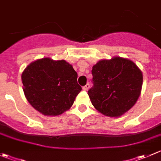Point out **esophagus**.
<instances>
[{
  "instance_id": "obj_1",
  "label": "esophagus",
  "mask_w": 161,
  "mask_h": 161,
  "mask_svg": "<svg viewBox=\"0 0 161 161\" xmlns=\"http://www.w3.org/2000/svg\"><path fill=\"white\" fill-rule=\"evenodd\" d=\"M89 88H90V84L87 83L86 85L82 87V90H85V91H86V90H88V89H89Z\"/></svg>"
}]
</instances>
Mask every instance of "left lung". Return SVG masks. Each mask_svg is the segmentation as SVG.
Returning a JSON list of instances; mask_svg holds the SVG:
<instances>
[{
    "label": "left lung",
    "instance_id": "left-lung-1",
    "mask_svg": "<svg viewBox=\"0 0 161 161\" xmlns=\"http://www.w3.org/2000/svg\"><path fill=\"white\" fill-rule=\"evenodd\" d=\"M92 104L103 115L117 117L131 108L139 97L142 73L134 62L121 57L101 60L92 69Z\"/></svg>",
    "mask_w": 161,
    "mask_h": 161
}]
</instances>
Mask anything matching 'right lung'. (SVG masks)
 Masks as SVG:
<instances>
[{"label":"right lung","instance_id":"right-lung-1","mask_svg":"<svg viewBox=\"0 0 161 161\" xmlns=\"http://www.w3.org/2000/svg\"><path fill=\"white\" fill-rule=\"evenodd\" d=\"M78 75L65 60L49 58L28 65L22 74L23 91L28 102L46 115H58L69 109L82 90Z\"/></svg>","mask_w":161,"mask_h":161}]
</instances>
